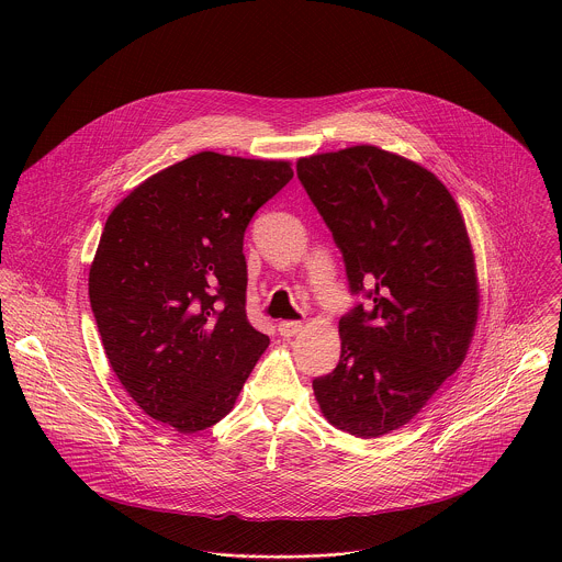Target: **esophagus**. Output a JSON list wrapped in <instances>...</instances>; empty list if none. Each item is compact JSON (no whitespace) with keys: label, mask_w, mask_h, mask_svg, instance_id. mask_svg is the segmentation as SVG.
Listing matches in <instances>:
<instances>
[{"label":"esophagus","mask_w":562,"mask_h":562,"mask_svg":"<svg viewBox=\"0 0 562 562\" xmlns=\"http://www.w3.org/2000/svg\"><path fill=\"white\" fill-rule=\"evenodd\" d=\"M303 330V322H281L279 324V333L283 335V337H294L296 333H301Z\"/></svg>","instance_id":"esophagus-1"}]
</instances>
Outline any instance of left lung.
Here are the masks:
<instances>
[{"mask_svg": "<svg viewBox=\"0 0 562 562\" xmlns=\"http://www.w3.org/2000/svg\"><path fill=\"white\" fill-rule=\"evenodd\" d=\"M299 179L366 299L339 321L337 368L314 381L324 417L361 439L404 426L454 374L479 321L463 216L424 166L372 145L301 158Z\"/></svg>", "mask_w": 562, "mask_h": 562, "instance_id": "obj_1", "label": "left lung"}]
</instances>
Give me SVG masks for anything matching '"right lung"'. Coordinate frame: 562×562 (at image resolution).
Wrapping results in <instances>:
<instances>
[{
  "mask_svg": "<svg viewBox=\"0 0 562 562\" xmlns=\"http://www.w3.org/2000/svg\"><path fill=\"white\" fill-rule=\"evenodd\" d=\"M290 161L201 151L134 188L108 216L88 296L134 402L179 432L221 422L268 348L246 318L244 232Z\"/></svg>",
  "mask_w": 562,
  "mask_h": 562,
  "instance_id": "obj_1",
  "label": "right lung"
}]
</instances>
